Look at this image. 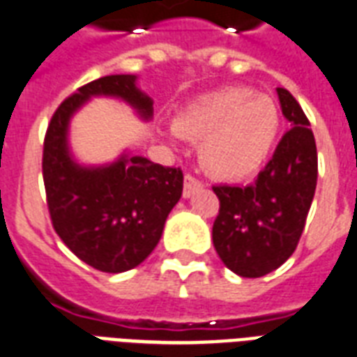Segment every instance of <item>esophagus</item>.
<instances>
[{
    "label": "esophagus",
    "instance_id": "obj_1",
    "mask_svg": "<svg viewBox=\"0 0 357 357\" xmlns=\"http://www.w3.org/2000/svg\"><path fill=\"white\" fill-rule=\"evenodd\" d=\"M204 185L198 181V179H195L192 176H185V181H183V198H190L195 192H198V190H202Z\"/></svg>",
    "mask_w": 357,
    "mask_h": 357
}]
</instances>
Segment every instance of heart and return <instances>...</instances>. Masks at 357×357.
<instances>
[{
	"label": "heart",
	"mask_w": 357,
	"mask_h": 357,
	"mask_svg": "<svg viewBox=\"0 0 357 357\" xmlns=\"http://www.w3.org/2000/svg\"><path fill=\"white\" fill-rule=\"evenodd\" d=\"M279 106L249 88H225L198 97L174 119L172 136L200 142L198 159L209 176L243 181L266 167L281 135Z\"/></svg>",
	"instance_id": "heart-1"
}]
</instances>
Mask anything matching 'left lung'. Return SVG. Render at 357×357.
<instances>
[{"instance_id":"8db88e82","label":"left lung","mask_w":357,"mask_h":357,"mask_svg":"<svg viewBox=\"0 0 357 357\" xmlns=\"http://www.w3.org/2000/svg\"><path fill=\"white\" fill-rule=\"evenodd\" d=\"M277 95L292 129L271 160L255 183L213 187L221 202L211 232L215 251L236 275L251 279L292 257L317 189V144L309 119L290 91L277 88Z\"/></svg>"}]
</instances>
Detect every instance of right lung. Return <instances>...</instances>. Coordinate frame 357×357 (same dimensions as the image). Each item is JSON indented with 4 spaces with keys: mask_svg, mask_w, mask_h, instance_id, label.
<instances>
[{
    "mask_svg": "<svg viewBox=\"0 0 357 357\" xmlns=\"http://www.w3.org/2000/svg\"><path fill=\"white\" fill-rule=\"evenodd\" d=\"M95 97L129 105L138 118H153V99L136 75L102 76L82 86L52 116L43 151V178L52 225L82 262L105 273L136 268L151 255L183 190L179 168L155 165L125 149L105 165L76 160L70 119Z\"/></svg>",
    "mask_w": 357,
    "mask_h": 357,
    "instance_id": "obj_1",
    "label": "right lung"
}]
</instances>
